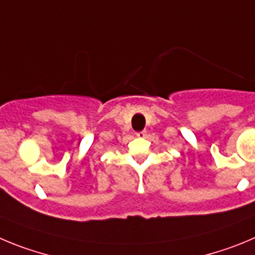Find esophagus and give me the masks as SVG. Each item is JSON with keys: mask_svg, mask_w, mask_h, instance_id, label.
Segmentation results:
<instances>
[{"mask_svg": "<svg viewBox=\"0 0 255 255\" xmlns=\"http://www.w3.org/2000/svg\"><path fill=\"white\" fill-rule=\"evenodd\" d=\"M136 134H137V137H144V136H146V130H141V132H137Z\"/></svg>", "mask_w": 255, "mask_h": 255, "instance_id": "esophagus-1", "label": "esophagus"}]
</instances>
